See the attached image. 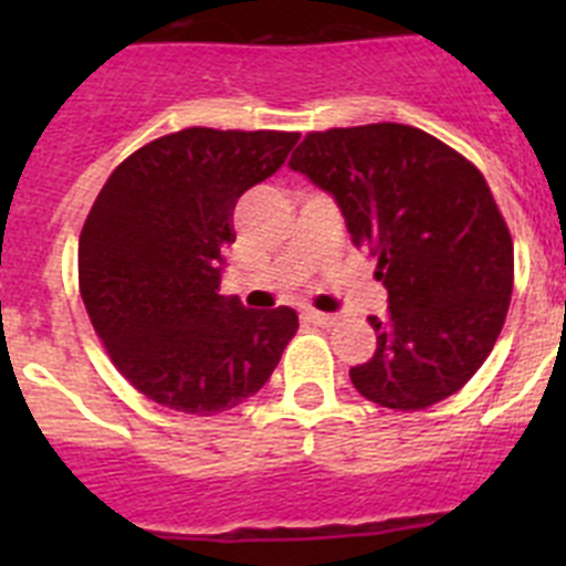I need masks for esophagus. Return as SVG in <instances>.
I'll return each mask as SVG.
<instances>
[{
    "instance_id": "1",
    "label": "esophagus",
    "mask_w": 566,
    "mask_h": 566,
    "mask_svg": "<svg viewBox=\"0 0 566 566\" xmlns=\"http://www.w3.org/2000/svg\"><path fill=\"white\" fill-rule=\"evenodd\" d=\"M303 317L308 319V323H314V326H323V328H328L334 323V317L332 314H326V312H314V308H308L306 314H303Z\"/></svg>"
}]
</instances>
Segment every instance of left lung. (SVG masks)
<instances>
[{"label": "left lung", "mask_w": 566, "mask_h": 566, "mask_svg": "<svg viewBox=\"0 0 566 566\" xmlns=\"http://www.w3.org/2000/svg\"><path fill=\"white\" fill-rule=\"evenodd\" d=\"M289 167L337 201L388 289V314L368 317L377 352L348 371L354 388L394 411L457 394L493 352L513 294V240L482 172L388 122L308 133Z\"/></svg>", "instance_id": "1"}]
</instances>
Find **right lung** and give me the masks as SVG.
I'll return each instance as SVG.
<instances>
[{
    "instance_id": "1",
    "label": "right lung",
    "mask_w": 566,
    "mask_h": 566,
    "mask_svg": "<svg viewBox=\"0 0 566 566\" xmlns=\"http://www.w3.org/2000/svg\"><path fill=\"white\" fill-rule=\"evenodd\" d=\"M297 138L189 127L129 155L98 192L78 238V289L113 365L153 402L212 417L277 368L297 312H249L218 286L238 198Z\"/></svg>"
}]
</instances>
